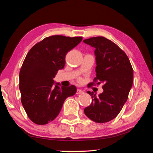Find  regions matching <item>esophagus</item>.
<instances>
[{"label": "esophagus", "instance_id": "34e87169", "mask_svg": "<svg viewBox=\"0 0 153 153\" xmlns=\"http://www.w3.org/2000/svg\"><path fill=\"white\" fill-rule=\"evenodd\" d=\"M83 93H84V91H83V90H80V89H77V92H76V94H83Z\"/></svg>", "mask_w": 153, "mask_h": 153}]
</instances>
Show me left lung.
Here are the masks:
<instances>
[{"instance_id":"left-lung-1","label":"left lung","mask_w":153,"mask_h":153,"mask_svg":"<svg viewBox=\"0 0 153 153\" xmlns=\"http://www.w3.org/2000/svg\"><path fill=\"white\" fill-rule=\"evenodd\" d=\"M83 42L94 48L97 74L94 81L104 84L103 92L98 96L87 92L92 102L84 108V113L96 123L108 122L117 117L127 101L133 84L132 67L126 54L107 38L98 36Z\"/></svg>"}]
</instances>
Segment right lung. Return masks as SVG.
Here are the masks:
<instances>
[{
  "label": "right lung",
  "instance_id": "obj_1",
  "mask_svg": "<svg viewBox=\"0 0 153 153\" xmlns=\"http://www.w3.org/2000/svg\"><path fill=\"white\" fill-rule=\"evenodd\" d=\"M82 40V37L52 36L28 52L19 72L21 101L33 123L45 125L57 117L65 100L76 93V87L61 86L53 80L63 69L65 56Z\"/></svg>",
  "mask_w": 153,
  "mask_h": 153
}]
</instances>
